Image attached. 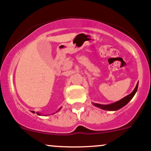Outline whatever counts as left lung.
Here are the masks:
<instances>
[{"label":"left lung","instance_id":"1","mask_svg":"<svg viewBox=\"0 0 151 151\" xmlns=\"http://www.w3.org/2000/svg\"><path fill=\"white\" fill-rule=\"evenodd\" d=\"M137 87H138V83L137 84L136 87L134 88V91L131 94H129V95L126 96L125 97L121 99V100L118 101V102H114L113 104H110V105H100V104H97V103H94V105L95 106L98 107V108H101V109H103L105 110H117L120 108H123L124 106H125L134 97V95L136 93L137 90Z\"/></svg>","mask_w":151,"mask_h":151}]
</instances>
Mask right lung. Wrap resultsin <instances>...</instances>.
I'll return each instance as SVG.
<instances>
[{
    "label": "right lung",
    "mask_w": 151,
    "mask_h": 151,
    "mask_svg": "<svg viewBox=\"0 0 151 151\" xmlns=\"http://www.w3.org/2000/svg\"><path fill=\"white\" fill-rule=\"evenodd\" d=\"M60 109H61V108H60V109H59V110H58V111H59V110H60ZM32 113H34V111H32ZM37 114H38V115H40V114H39V113H37Z\"/></svg>",
    "instance_id": "right-lung-1"
}]
</instances>
